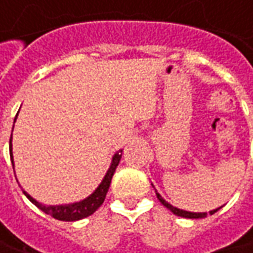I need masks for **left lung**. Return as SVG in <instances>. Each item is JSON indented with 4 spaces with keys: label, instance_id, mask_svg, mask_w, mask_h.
I'll return each mask as SVG.
<instances>
[{
    "label": "left lung",
    "instance_id": "obj_1",
    "mask_svg": "<svg viewBox=\"0 0 253 253\" xmlns=\"http://www.w3.org/2000/svg\"><path fill=\"white\" fill-rule=\"evenodd\" d=\"M157 193V192H155ZM157 197H158V200L161 202L162 205L165 206L168 210H170L173 214H176V215H180V217H185V218H205L207 213H190V211H185V210H180V209H176V207H173V206H170L169 203H167L161 196H160V193H157ZM220 209H215V210H211L210 214H214L215 211H218Z\"/></svg>",
    "mask_w": 253,
    "mask_h": 253
}]
</instances>
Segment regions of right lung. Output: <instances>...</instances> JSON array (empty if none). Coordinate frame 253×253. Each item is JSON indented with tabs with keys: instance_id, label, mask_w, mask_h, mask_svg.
<instances>
[{
	"instance_id": "1",
	"label": "right lung",
	"mask_w": 253,
	"mask_h": 253,
	"mask_svg": "<svg viewBox=\"0 0 253 253\" xmlns=\"http://www.w3.org/2000/svg\"><path fill=\"white\" fill-rule=\"evenodd\" d=\"M11 138H12V134H11ZM11 143V141H9ZM120 158H122V151L115 154L113 160H112V165H110L109 170L106 173V176L103 178L102 183L99 185V187L92 193L91 196L88 199H85L80 203H74V205L70 206H44L40 205L39 202H36L33 197H31L26 192L25 196L28 197L31 200L32 203L35 206H38L42 211H44L46 214H50L51 217H54L57 220H61V221H77V220H81V218H85L88 215L93 214L98 209H99L102 203L105 202V197H106V193L109 190L110 182H112V178H113V173L118 168L119 162H120ZM11 161H12V147H11Z\"/></svg>"
}]
</instances>
